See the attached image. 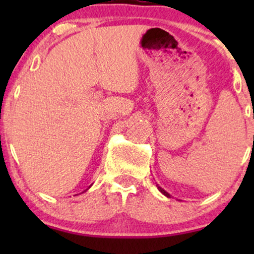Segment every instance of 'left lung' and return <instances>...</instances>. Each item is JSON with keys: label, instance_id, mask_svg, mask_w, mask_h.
Returning a JSON list of instances; mask_svg holds the SVG:
<instances>
[{"label": "left lung", "instance_id": "8db88e82", "mask_svg": "<svg viewBox=\"0 0 254 254\" xmlns=\"http://www.w3.org/2000/svg\"><path fill=\"white\" fill-rule=\"evenodd\" d=\"M156 186H157V189H159V191H160V192H161V193H162V194H165V196H166V197H170V193H168V192H166V191L164 190V189H162V188H160V186H159V185H157V184H156Z\"/></svg>", "mask_w": 254, "mask_h": 254}]
</instances>
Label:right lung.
<instances>
[{"label": "right lung", "mask_w": 254, "mask_h": 254, "mask_svg": "<svg viewBox=\"0 0 254 254\" xmlns=\"http://www.w3.org/2000/svg\"><path fill=\"white\" fill-rule=\"evenodd\" d=\"M89 188H90V186H89Z\"/></svg>", "instance_id": "1"}]
</instances>
